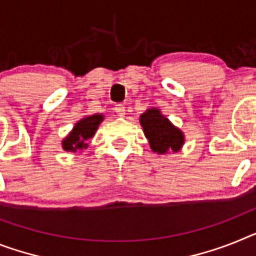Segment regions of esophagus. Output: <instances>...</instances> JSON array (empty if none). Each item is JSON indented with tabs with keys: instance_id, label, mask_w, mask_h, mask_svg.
Instances as JSON below:
<instances>
[{
	"instance_id": "esophagus-1",
	"label": "esophagus",
	"mask_w": 256,
	"mask_h": 256,
	"mask_svg": "<svg viewBox=\"0 0 256 256\" xmlns=\"http://www.w3.org/2000/svg\"><path fill=\"white\" fill-rule=\"evenodd\" d=\"M114 110H116V113L120 116V117H124V114H126V109H124V105H122V104L116 105Z\"/></svg>"
}]
</instances>
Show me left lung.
Listing matches in <instances>:
<instances>
[{
    "label": "left lung",
    "mask_w": 256,
    "mask_h": 256,
    "mask_svg": "<svg viewBox=\"0 0 256 256\" xmlns=\"http://www.w3.org/2000/svg\"><path fill=\"white\" fill-rule=\"evenodd\" d=\"M150 147L158 154H176L184 144V134L181 128L172 124L160 109L150 108L139 117Z\"/></svg>",
    "instance_id": "8db88e82"
}]
</instances>
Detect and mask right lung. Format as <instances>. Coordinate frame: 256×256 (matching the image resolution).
<instances>
[{
    "instance_id": "1",
    "label": "right lung",
    "mask_w": 256,
    "mask_h": 256,
    "mask_svg": "<svg viewBox=\"0 0 256 256\" xmlns=\"http://www.w3.org/2000/svg\"><path fill=\"white\" fill-rule=\"evenodd\" d=\"M104 121V114L96 113V114L84 116L80 118L74 128L65 138L62 139L61 144L64 151L66 152H83V150L88 147V142L94 138L95 132H98V124Z\"/></svg>"
}]
</instances>
